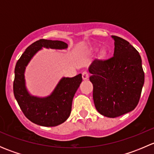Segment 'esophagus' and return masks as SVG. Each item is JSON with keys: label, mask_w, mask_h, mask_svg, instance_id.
Masks as SVG:
<instances>
[{"label": "esophagus", "mask_w": 154, "mask_h": 154, "mask_svg": "<svg viewBox=\"0 0 154 154\" xmlns=\"http://www.w3.org/2000/svg\"><path fill=\"white\" fill-rule=\"evenodd\" d=\"M82 77H83V80H88V72H86V71H83V74H82Z\"/></svg>", "instance_id": "obj_1"}]
</instances>
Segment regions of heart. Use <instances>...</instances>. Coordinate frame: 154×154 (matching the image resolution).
<instances>
[{"label":"heart","instance_id":"obj_1","mask_svg":"<svg viewBox=\"0 0 154 154\" xmlns=\"http://www.w3.org/2000/svg\"><path fill=\"white\" fill-rule=\"evenodd\" d=\"M93 49H97V48H94ZM107 56V51L106 49H103L101 50V51H100V57H102V58H105Z\"/></svg>","mask_w":154,"mask_h":154}]
</instances>
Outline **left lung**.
Here are the masks:
<instances>
[{
	"mask_svg": "<svg viewBox=\"0 0 154 154\" xmlns=\"http://www.w3.org/2000/svg\"><path fill=\"white\" fill-rule=\"evenodd\" d=\"M114 57L105 61L94 60L88 67L93 84L96 109L108 118L133 111L140 99L144 83L142 58L124 38L112 35Z\"/></svg>",
	"mask_w": 154,
	"mask_h": 154,
	"instance_id": "1",
	"label": "left lung"
}]
</instances>
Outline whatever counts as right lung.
<instances>
[{
  "label": "right lung",
  "mask_w": 154,
  "mask_h": 154,
  "mask_svg": "<svg viewBox=\"0 0 154 154\" xmlns=\"http://www.w3.org/2000/svg\"><path fill=\"white\" fill-rule=\"evenodd\" d=\"M45 48L66 50L68 44L58 40L39 39L25 50L15 68L14 96L24 116L32 123L43 127H55L66 122L71 112L73 97L82 80V74L74 77H63L46 97L31 94L26 86L24 73L32 57Z\"/></svg>",
  "instance_id": "right-lung-1"
}]
</instances>
